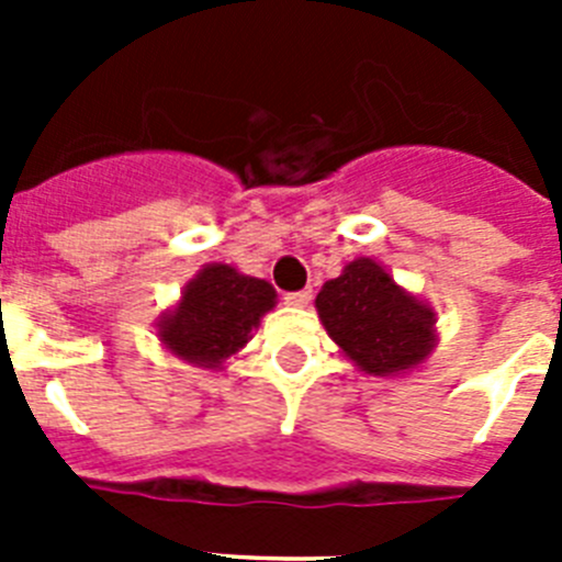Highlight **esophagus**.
Listing matches in <instances>:
<instances>
[{
	"instance_id": "obj_1",
	"label": "esophagus",
	"mask_w": 562,
	"mask_h": 562,
	"mask_svg": "<svg viewBox=\"0 0 562 562\" xmlns=\"http://www.w3.org/2000/svg\"><path fill=\"white\" fill-rule=\"evenodd\" d=\"M312 301V290H301V292H286L284 304L290 306H306Z\"/></svg>"
}]
</instances>
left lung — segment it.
<instances>
[{"instance_id": "left-lung-1", "label": "left lung", "mask_w": 562, "mask_h": 562, "mask_svg": "<svg viewBox=\"0 0 562 562\" xmlns=\"http://www.w3.org/2000/svg\"><path fill=\"white\" fill-rule=\"evenodd\" d=\"M315 306L331 340L366 374H405L436 349V312L374 258L349 261L321 286Z\"/></svg>"}]
</instances>
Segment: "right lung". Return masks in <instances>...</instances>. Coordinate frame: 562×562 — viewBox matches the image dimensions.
<instances>
[{"label":"right lung","mask_w":562,"mask_h":562,"mask_svg":"<svg viewBox=\"0 0 562 562\" xmlns=\"http://www.w3.org/2000/svg\"><path fill=\"white\" fill-rule=\"evenodd\" d=\"M272 306L276 290L265 278L241 276L231 265H205L186 284L180 304L162 312L157 337L180 360L220 369Z\"/></svg>","instance_id":"add662e5"}]
</instances>
